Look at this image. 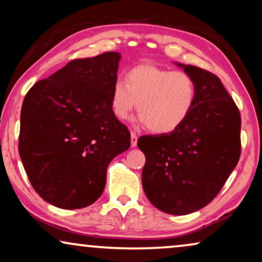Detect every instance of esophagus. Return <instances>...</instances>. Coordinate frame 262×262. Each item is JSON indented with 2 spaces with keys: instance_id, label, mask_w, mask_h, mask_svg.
Segmentation results:
<instances>
[{
  "instance_id": "esophagus-1",
  "label": "esophagus",
  "mask_w": 262,
  "mask_h": 262,
  "mask_svg": "<svg viewBox=\"0 0 262 262\" xmlns=\"http://www.w3.org/2000/svg\"><path fill=\"white\" fill-rule=\"evenodd\" d=\"M137 141H138V137H137V135L135 134V132H131V146H135L137 145Z\"/></svg>"
}]
</instances>
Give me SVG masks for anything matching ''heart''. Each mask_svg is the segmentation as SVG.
Masks as SVG:
<instances>
[{
  "instance_id": "1",
  "label": "heart",
  "mask_w": 262,
  "mask_h": 262,
  "mask_svg": "<svg viewBox=\"0 0 262 262\" xmlns=\"http://www.w3.org/2000/svg\"><path fill=\"white\" fill-rule=\"evenodd\" d=\"M196 84L191 74L145 64L132 68L126 83L117 80L111 91V111L124 120L137 106L138 121L156 134L177 130L193 110Z\"/></svg>"
}]
</instances>
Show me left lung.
<instances>
[{
    "instance_id": "obj_1",
    "label": "left lung",
    "mask_w": 262,
    "mask_h": 262,
    "mask_svg": "<svg viewBox=\"0 0 262 262\" xmlns=\"http://www.w3.org/2000/svg\"><path fill=\"white\" fill-rule=\"evenodd\" d=\"M196 84L193 110L177 130L142 136V185L150 203L169 214H188L212 202L241 155V116L220 78L184 66Z\"/></svg>"
}]
</instances>
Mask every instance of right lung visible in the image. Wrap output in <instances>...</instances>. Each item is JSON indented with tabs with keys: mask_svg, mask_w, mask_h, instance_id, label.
I'll return each instance as SVG.
<instances>
[{
	"mask_svg": "<svg viewBox=\"0 0 262 262\" xmlns=\"http://www.w3.org/2000/svg\"><path fill=\"white\" fill-rule=\"evenodd\" d=\"M120 53L70 60L25 96L19 154L34 191L60 209H82L102 194L111 161L130 148L111 111Z\"/></svg>",
	"mask_w": 262,
	"mask_h": 262,
	"instance_id": "right-lung-1",
	"label": "right lung"
}]
</instances>
